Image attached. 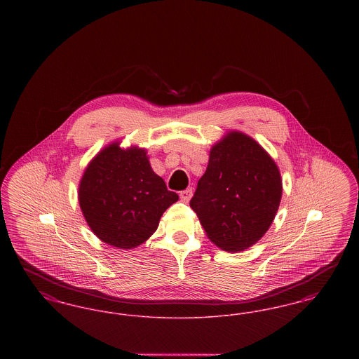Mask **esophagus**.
Here are the masks:
<instances>
[{
    "label": "esophagus",
    "instance_id": "obj_1",
    "mask_svg": "<svg viewBox=\"0 0 359 359\" xmlns=\"http://www.w3.org/2000/svg\"><path fill=\"white\" fill-rule=\"evenodd\" d=\"M191 196H192V188H187V189H184V191H180V199H182L183 202L187 203L188 201L191 199Z\"/></svg>",
    "mask_w": 359,
    "mask_h": 359
}]
</instances>
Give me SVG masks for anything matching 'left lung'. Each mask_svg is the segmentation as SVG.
<instances>
[{"label": "left lung", "mask_w": 359, "mask_h": 359, "mask_svg": "<svg viewBox=\"0 0 359 359\" xmlns=\"http://www.w3.org/2000/svg\"><path fill=\"white\" fill-rule=\"evenodd\" d=\"M281 194V175L273 158L252 137L230 132L211 148L189 205L207 237L234 253L264 237Z\"/></svg>", "instance_id": "1"}]
</instances>
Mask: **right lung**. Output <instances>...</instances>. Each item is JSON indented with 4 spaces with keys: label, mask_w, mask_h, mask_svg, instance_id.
<instances>
[{
    "label": "right lung",
    "mask_w": 359,
    "mask_h": 359,
    "mask_svg": "<svg viewBox=\"0 0 359 359\" xmlns=\"http://www.w3.org/2000/svg\"><path fill=\"white\" fill-rule=\"evenodd\" d=\"M79 205L98 238L132 249L149 238L164 211L177 202L154 173L147 151L113 142L87 165L79 183Z\"/></svg>",
    "instance_id": "add662e5"
}]
</instances>
